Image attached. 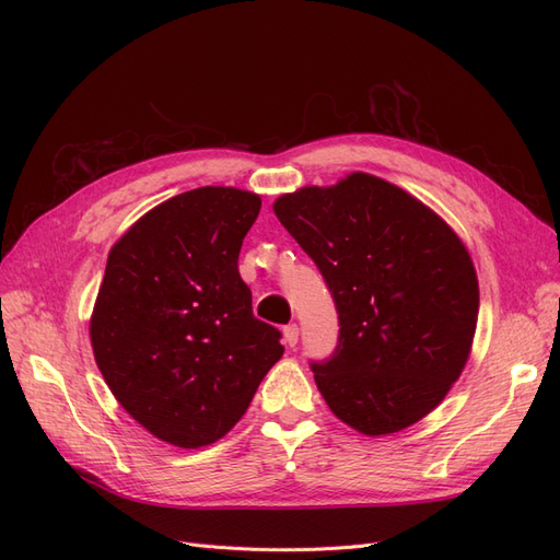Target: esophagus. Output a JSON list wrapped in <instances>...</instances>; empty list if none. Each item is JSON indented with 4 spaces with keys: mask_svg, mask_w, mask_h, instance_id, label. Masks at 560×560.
I'll return each instance as SVG.
<instances>
[{
    "mask_svg": "<svg viewBox=\"0 0 560 560\" xmlns=\"http://www.w3.org/2000/svg\"><path fill=\"white\" fill-rule=\"evenodd\" d=\"M282 336H284V343L290 346V348H294L299 343V327L296 325H287L282 329Z\"/></svg>",
    "mask_w": 560,
    "mask_h": 560,
    "instance_id": "1",
    "label": "esophagus"
}]
</instances>
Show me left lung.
<instances>
[{
	"label": "left lung",
	"instance_id": "left-lung-1",
	"mask_svg": "<svg viewBox=\"0 0 560 560\" xmlns=\"http://www.w3.org/2000/svg\"><path fill=\"white\" fill-rule=\"evenodd\" d=\"M273 210L338 311L334 354L311 364L331 413L366 436L411 428L469 360L479 280L465 243L425 202L369 173L303 186Z\"/></svg>",
	"mask_w": 560,
	"mask_h": 560
}]
</instances>
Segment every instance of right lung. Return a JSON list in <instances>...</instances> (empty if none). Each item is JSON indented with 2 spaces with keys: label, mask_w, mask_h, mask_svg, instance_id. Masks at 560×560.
<instances>
[{
  "label": "right lung",
  "mask_w": 560,
  "mask_h": 560,
  "mask_svg": "<svg viewBox=\"0 0 560 560\" xmlns=\"http://www.w3.org/2000/svg\"><path fill=\"white\" fill-rule=\"evenodd\" d=\"M261 198L200 186L140 217L107 257L91 346L112 395L179 448L210 446L243 418L284 348L252 315L238 273Z\"/></svg>",
  "instance_id": "add662e5"
}]
</instances>
